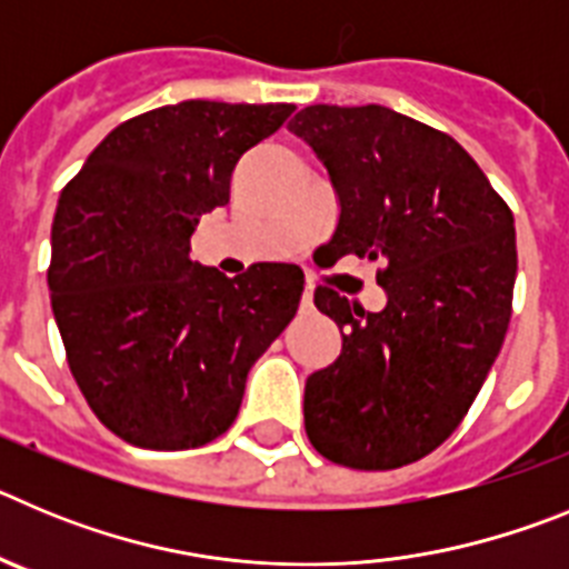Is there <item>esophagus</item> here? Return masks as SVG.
<instances>
[{
    "label": "esophagus",
    "instance_id": "34e87169",
    "mask_svg": "<svg viewBox=\"0 0 569 569\" xmlns=\"http://www.w3.org/2000/svg\"><path fill=\"white\" fill-rule=\"evenodd\" d=\"M313 308V288H305V293H301V310H310Z\"/></svg>",
    "mask_w": 569,
    "mask_h": 569
}]
</instances>
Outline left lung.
I'll return each instance as SVG.
<instances>
[{"instance_id":"obj_1","label":"left lung","mask_w":569,"mask_h":569,"mask_svg":"<svg viewBox=\"0 0 569 569\" xmlns=\"http://www.w3.org/2000/svg\"><path fill=\"white\" fill-rule=\"evenodd\" d=\"M290 130L339 193L330 259L385 261L379 313L328 284L316 308L341 353L305 385V430L325 459L396 470L450 439L499 356L512 313L516 224L472 156L381 104H310Z\"/></svg>"}]
</instances>
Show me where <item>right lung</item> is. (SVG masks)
<instances>
[{
	"label": "right lung",
	"instance_id": "1",
	"mask_svg": "<svg viewBox=\"0 0 569 569\" xmlns=\"http://www.w3.org/2000/svg\"><path fill=\"white\" fill-rule=\"evenodd\" d=\"M293 110L208 99L148 110L110 130L59 196L50 305L84 401L128 445L190 450L222 436L253 361L299 310L296 264L228 279L190 259L199 216L230 202L241 153Z\"/></svg>",
	"mask_w": 569,
	"mask_h": 569
}]
</instances>
